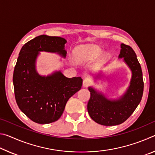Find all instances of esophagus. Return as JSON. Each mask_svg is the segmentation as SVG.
Masks as SVG:
<instances>
[{
  "mask_svg": "<svg viewBox=\"0 0 155 155\" xmlns=\"http://www.w3.org/2000/svg\"><path fill=\"white\" fill-rule=\"evenodd\" d=\"M91 85V82L90 80H88L87 78H85L83 81V86L84 87H87L89 85Z\"/></svg>",
  "mask_w": 155,
  "mask_h": 155,
  "instance_id": "1",
  "label": "esophagus"
}]
</instances>
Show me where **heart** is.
Returning a JSON list of instances; mask_svg holds the SVG:
<instances>
[{
    "mask_svg": "<svg viewBox=\"0 0 155 155\" xmlns=\"http://www.w3.org/2000/svg\"><path fill=\"white\" fill-rule=\"evenodd\" d=\"M102 50L95 45L83 46L78 48L76 52V55L79 61L96 59L101 55Z\"/></svg>",
    "mask_w": 155,
    "mask_h": 155,
    "instance_id": "obj_1",
    "label": "heart"
}]
</instances>
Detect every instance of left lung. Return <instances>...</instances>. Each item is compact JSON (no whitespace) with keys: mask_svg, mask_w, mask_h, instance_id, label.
Wrapping results in <instances>:
<instances>
[{"mask_svg":"<svg viewBox=\"0 0 155 155\" xmlns=\"http://www.w3.org/2000/svg\"><path fill=\"white\" fill-rule=\"evenodd\" d=\"M119 59H122L132 76L127 91L117 99H109L93 87H89L90 98L87 104L89 115L94 121L104 126H115L125 122L133 114L142 98L143 81L141 65L130 46L121 44ZM100 72L94 77L98 79Z\"/></svg>","mask_w":155,"mask_h":155,"instance_id":"1","label":"left lung"}]
</instances>
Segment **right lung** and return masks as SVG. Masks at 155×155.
<instances>
[{"instance_id":"right-lung-1","label":"right lung","mask_w":155,"mask_h":155,"mask_svg":"<svg viewBox=\"0 0 155 155\" xmlns=\"http://www.w3.org/2000/svg\"><path fill=\"white\" fill-rule=\"evenodd\" d=\"M65 39L46 35L38 36L21 48L15 65L13 83L18 107L32 121L49 124L61 116L70 97L79 91L81 77L68 78L61 71L41 76L36 70L40 52L66 57Z\"/></svg>"}]
</instances>
